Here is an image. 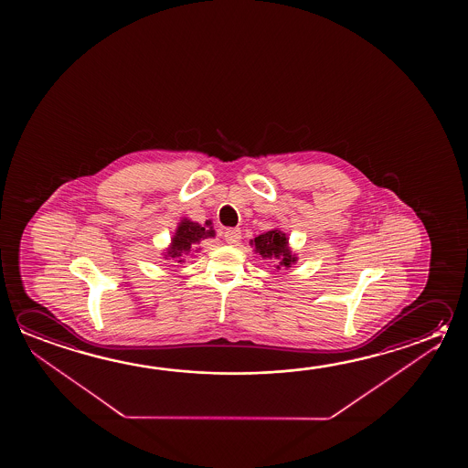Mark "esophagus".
Returning <instances> with one entry per match:
<instances>
[{
    "label": "esophagus",
    "instance_id": "34e87169",
    "mask_svg": "<svg viewBox=\"0 0 468 468\" xmlns=\"http://www.w3.org/2000/svg\"><path fill=\"white\" fill-rule=\"evenodd\" d=\"M223 238H225V241L229 245H235V243L239 241V238H241V230L239 229H227V230L223 231Z\"/></svg>",
    "mask_w": 468,
    "mask_h": 468
}]
</instances>
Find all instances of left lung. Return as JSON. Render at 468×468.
Segmentation results:
<instances>
[{
    "label": "left lung",
    "instance_id": "left-lung-1",
    "mask_svg": "<svg viewBox=\"0 0 468 468\" xmlns=\"http://www.w3.org/2000/svg\"><path fill=\"white\" fill-rule=\"evenodd\" d=\"M251 245L254 246V251L261 254L262 260L276 262V269L292 268V264H295L297 261V256L291 251L289 238L277 229L254 238L251 239Z\"/></svg>",
    "mask_w": 468,
    "mask_h": 468
}]
</instances>
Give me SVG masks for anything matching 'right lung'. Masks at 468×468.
I'll use <instances>...</instances> for the list:
<instances>
[{
	"mask_svg": "<svg viewBox=\"0 0 468 468\" xmlns=\"http://www.w3.org/2000/svg\"><path fill=\"white\" fill-rule=\"evenodd\" d=\"M212 237H215V230L212 229L210 220H207L206 225H199L189 218H183L177 225L175 237L171 238V245L166 248V253L163 256L165 260H173L181 264L185 262L186 256L200 250L199 245L202 239Z\"/></svg>",
	"mask_w": 468,
	"mask_h": 468,
	"instance_id": "1",
	"label": "right lung"
}]
</instances>
